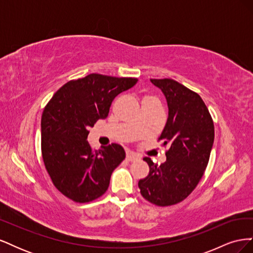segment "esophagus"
Instances as JSON below:
<instances>
[{"instance_id": "obj_1", "label": "esophagus", "mask_w": 253, "mask_h": 253, "mask_svg": "<svg viewBox=\"0 0 253 253\" xmlns=\"http://www.w3.org/2000/svg\"><path fill=\"white\" fill-rule=\"evenodd\" d=\"M139 158L140 157L138 155L134 154V153H127V154H126V159L128 160V162H135V160L139 159Z\"/></svg>"}]
</instances>
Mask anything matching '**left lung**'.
Segmentation results:
<instances>
[{"mask_svg": "<svg viewBox=\"0 0 253 253\" xmlns=\"http://www.w3.org/2000/svg\"><path fill=\"white\" fill-rule=\"evenodd\" d=\"M164 93L169 116L158 138L168 145L160 166L144 157L150 168L140 179L141 195L156 206L182 202L196 188L208 165L214 141V125L201 96L173 79H151Z\"/></svg>", "mask_w": 253, "mask_h": 253, "instance_id": "8db88e82", "label": "left lung"}]
</instances>
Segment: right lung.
<instances>
[{
  "label": "right lung",
  "instance_id": "1",
  "mask_svg": "<svg viewBox=\"0 0 253 253\" xmlns=\"http://www.w3.org/2000/svg\"><path fill=\"white\" fill-rule=\"evenodd\" d=\"M137 78L89 74L59 88L45 106L41 119L43 162L61 193L76 203L103 195L113 171L126 158L121 145L93 150L89 127L108 117L114 98L133 87Z\"/></svg>",
  "mask_w": 253,
  "mask_h": 253
}]
</instances>
